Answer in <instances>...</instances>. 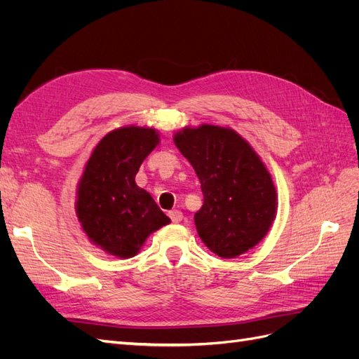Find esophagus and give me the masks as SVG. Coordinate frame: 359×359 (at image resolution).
Returning <instances> with one entry per match:
<instances>
[{"label": "esophagus", "instance_id": "esophagus-1", "mask_svg": "<svg viewBox=\"0 0 359 359\" xmlns=\"http://www.w3.org/2000/svg\"><path fill=\"white\" fill-rule=\"evenodd\" d=\"M169 217L173 223H180L182 220V212L178 210H172L169 211Z\"/></svg>", "mask_w": 359, "mask_h": 359}]
</instances>
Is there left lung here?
Listing matches in <instances>:
<instances>
[{"mask_svg":"<svg viewBox=\"0 0 359 359\" xmlns=\"http://www.w3.org/2000/svg\"><path fill=\"white\" fill-rule=\"evenodd\" d=\"M201 181L202 208L194 224L203 244L224 259L264 240L277 214V191L264 161L229 127L202 124L173 136Z\"/></svg>","mask_w":359,"mask_h":359,"instance_id":"8db88e82","label":"left lung"}]
</instances>
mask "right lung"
Segmentation results:
<instances>
[{
    "label": "right lung",
    "instance_id": "1",
    "mask_svg": "<svg viewBox=\"0 0 359 359\" xmlns=\"http://www.w3.org/2000/svg\"><path fill=\"white\" fill-rule=\"evenodd\" d=\"M160 142L156 128L126 126L107 133L88 158L76 193V215L88 240L107 255L132 257L170 223L136 173Z\"/></svg>",
    "mask_w": 359,
    "mask_h": 359
}]
</instances>
